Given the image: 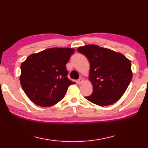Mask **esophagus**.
<instances>
[{
  "label": "esophagus",
  "instance_id": "34e87169",
  "mask_svg": "<svg viewBox=\"0 0 148 148\" xmlns=\"http://www.w3.org/2000/svg\"><path fill=\"white\" fill-rule=\"evenodd\" d=\"M82 82H83V79L81 78H81H79L78 80H77V82H78L79 84H82Z\"/></svg>",
  "mask_w": 148,
  "mask_h": 148
}]
</instances>
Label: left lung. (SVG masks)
I'll list each match as a JSON object with an SVG mask.
<instances>
[{
    "instance_id": "obj_1",
    "label": "left lung",
    "mask_w": 148,
    "mask_h": 148,
    "mask_svg": "<svg viewBox=\"0 0 148 148\" xmlns=\"http://www.w3.org/2000/svg\"><path fill=\"white\" fill-rule=\"evenodd\" d=\"M77 51L90 63L88 78L94 91L85 98L99 106L110 105L120 99L133 77L131 61L121 53L96 45L79 47Z\"/></svg>"
}]
</instances>
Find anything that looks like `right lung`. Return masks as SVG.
I'll use <instances>...</instances> for the list:
<instances>
[{"mask_svg":"<svg viewBox=\"0 0 148 148\" xmlns=\"http://www.w3.org/2000/svg\"><path fill=\"white\" fill-rule=\"evenodd\" d=\"M73 48L53 47L32 54L21 66L20 83L28 97L40 107L54 105L64 97L69 86L66 64Z\"/></svg>","mask_w":148,"mask_h":148,"instance_id":"right-lung-1","label":"right lung"}]
</instances>
